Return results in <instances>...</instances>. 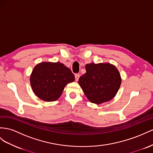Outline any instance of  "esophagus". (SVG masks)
Returning a JSON list of instances; mask_svg holds the SVG:
<instances>
[{
    "label": "esophagus",
    "mask_w": 153,
    "mask_h": 153,
    "mask_svg": "<svg viewBox=\"0 0 153 153\" xmlns=\"http://www.w3.org/2000/svg\"><path fill=\"white\" fill-rule=\"evenodd\" d=\"M79 77H80L79 74H76V75H75V78H76V81H77L78 80H79Z\"/></svg>",
    "instance_id": "esophagus-1"
}]
</instances>
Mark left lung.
I'll return each instance as SVG.
<instances>
[{
	"label": "left lung",
	"instance_id": "obj_1",
	"mask_svg": "<svg viewBox=\"0 0 153 153\" xmlns=\"http://www.w3.org/2000/svg\"><path fill=\"white\" fill-rule=\"evenodd\" d=\"M86 73L78 83L91 103L101 104L116 96L121 83L118 70L109 62L89 63L85 65Z\"/></svg>",
	"mask_w": 153,
	"mask_h": 153
}]
</instances>
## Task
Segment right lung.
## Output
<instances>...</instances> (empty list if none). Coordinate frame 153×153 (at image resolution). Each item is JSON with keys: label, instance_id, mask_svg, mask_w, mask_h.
<instances>
[{"label": "right lung", "instance_id": "right-lung-1", "mask_svg": "<svg viewBox=\"0 0 153 153\" xmlns=\"http://www.w3.org/2000/svg\"><path fill=\"white\" fill-rule=\"evenodd\" d=\"M74 80L75 76L70 69L59 62H41L37 64L30 79L35 94L47 102L58 100L66 85Z\"/></svg>", "mask_w": 153, "mask_h": 153}]
</instances>
